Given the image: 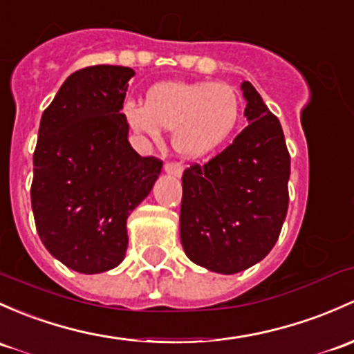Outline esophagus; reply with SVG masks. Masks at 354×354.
Wrapping results in <instances>:
<instances>
[{
	"mask_svg": "<svg viewBox=\"0 0 354 354\" xmlns=\"http://www.w3.org/2000/svg\"><path fill=\"white\" fill-rule=\"evenodd\" d=\"M165 171L169 174H174V176H181L183 174V166L180 162H166Z\"/></svg>",
	"mask_w": 354,
	"mask_h": 354,
	"instance_id": "1",
	"label": "esophagus"
}]
</instances>
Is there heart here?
<instances>
[{"label":"heart","mask_w":354,"mask_h":354,"mask_svg":"<svg viewBox=\"0 0 354 354\" xmlns=\"http://www.w3.org/2000/svg\"><path fill=\"white\" fill-rule=\"evenodd\" d=\"M125 120L133 132L158 142L161 129H173L174 151L198 159L218 149L239 120V98L234 88L222 83H169L149 89L146 106L129 102Z\"/></svg>","instance_id":"b5f03b06"}]
</instances>
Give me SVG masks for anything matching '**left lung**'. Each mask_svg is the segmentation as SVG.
<instances>
[{"mask_svg": "<svg viewBox=\"0 0 354 354\" xmlns=\"http://www.w3.org/2000/svg\"><path fill=\"white\" fill-rule=\"evenodd\" d=\"M248 127L224 151L183 173L180 236L193 263L232 274L277 244L288 210L290 154L280 120L249 81Z\"/></svg>", "mask_w": 354, "mask_h": 354, "instance_id": "1", "label": "left lung"}]
</instances>
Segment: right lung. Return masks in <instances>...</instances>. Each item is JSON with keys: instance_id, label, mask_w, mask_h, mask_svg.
Segmentation results:
<instances>
[{"instance_id": "obj_1", "label": "right lung", "mask_w": 354, "mask_h": 354, "mask_svg": "<svg viewBox=\"0 0 354 354\" xmlns=\"http://www.w3.org/2000/svg\"><path fill=\"white\" fill-rule=\"evenodd\" d=\"M133 69L89 66L64 81L40 118L30 188L37 232L62 265L84 274L118 266L127 218L162 161L130 146L124 109Z\"/></svg>"}]
</instances>
